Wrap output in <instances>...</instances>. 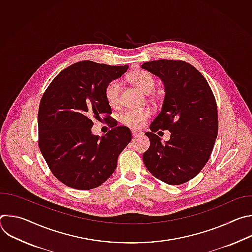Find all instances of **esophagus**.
<instances>
[{
	"label": "esophagus",
	"instance_id": "1",
	"mask_svg": "<svg viewBox=\"0 0 252 252\" xmlns=\"http://www.w3.org/2000/svg\"><path fill=\"white\" fill-rule=\"evenodd\" d=\"M131 134H132V136H137V135H141V134H142V132H141V131H139V130L132 129V130H131Z\"/></svg>",
	"mask_w": 252,
	"mask_h": 252
}]
</instances>
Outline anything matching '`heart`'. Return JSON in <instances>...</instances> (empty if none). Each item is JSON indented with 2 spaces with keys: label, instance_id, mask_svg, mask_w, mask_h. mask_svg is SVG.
I'll use <instances>...</instances> for the list:
<instances>
[{
  "label": "heart",
  "instance_id": "b5f03b06",
  "mask_svg": "<svg viewBox=\"0 0 252 252\" xmlns=\"http://www.w3.org/2000/svg\"><path fill=\"white\" fill-rule=\"evenodd\" d=\"M130 81L143 93L151 94L155 90L156 82L154 77L147 70L137 69L130 75ZM121 81L115 79L104 88V97L110 105L117 106L120 103ZM152 112L146 110H125L119 115V121L131 128H140L150 119Z\"/></svg>",
  "mask_w": 252,
  "mask_h": 252
}]
</instances>
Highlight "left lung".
I'll return each mask as SVG.
<instances>
[{
  "label": "left lung",
  "instance_id": "1",
  "mask_svg": "<svg viewBox=\"0 0 252 252\" xmlns=\"http://www.w3.org/2000/svg\"><path fill=\"white\" fill-rule=\"evenodd\" d=\"M141 67L159 77L165 91L161 111L146 132L151 146L143 162L159 181L183 185L209 159L219 131L217 100L204 77L187 62L158 60ZM159 129L171 131L165 144L154 133Z\"/></svg>",
  "mask_w": 252,
  "mask_h": 252
}]
</instances>
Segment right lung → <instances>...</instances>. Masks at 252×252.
<instances>
[{
    "label": "right lung",
    "instance_id": "1",
    "mask_svg": "<svg viewBox=\"0 0 252 252\" xmlns=\"http://www.w3.org/2000/svg\"><path fill=\"white\" fill-rule=\"evenodd\" d=\"M127 67L78 62L63 69L44 93L38 113L39 147L53 174L66 187L95 189L116 170L131 132L117 125L99 138L92 133V120L111 119L104 88Z\"/></svg>",
    "mask_w": 252,
    "mask_h": 252
}]
</instances>
